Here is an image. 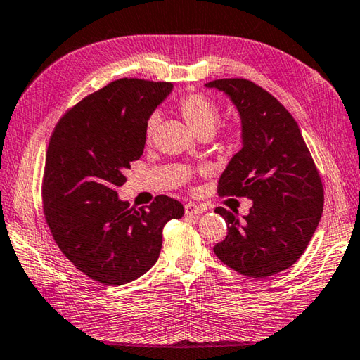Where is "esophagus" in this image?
Here are the masks:
<instances>
[{
	"instance_id": "34e87169",
	"label": "esophagus",
	"mask_w": 360,
	"mask_h": 360,
	"mask_svg": "<svg viewBox=\"0 0 360 360\" xmlns=\"http://www.w3.org/2000/svg\"><path fill=\"white\" fill-rule=\"evenodd\" d=\"M184 210H186V215H196V214H202L204 210H206V207L195 202H186Z\"/></svg>"
}]
</instances>
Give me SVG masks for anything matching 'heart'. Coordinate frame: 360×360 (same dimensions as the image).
Masks as SVG:
<instances>
[{"label": "heart", "mask_w": 360, "mask_h": 360, "mask_svg": "<svg viewBox=\"0 0 360 360\" xmlns=\"http://www.w3.org/2000/svg\"><path fill=\"white\" fill-rule=\"evenodd\" d=\"M176 110L178 114L184 118V122L188 124V128L198 136H210L214 132L215 126L220 120V108L212 100V98L206 96L198 91H192V94H186L179 98L178 104H176ZM158 126V117H151L146 123L145 137L148 142L153 139L154 129ZM237 128L236 126H224L221 129V137L224 140H234L237 137Z\"/></svg>", "instance_id": "heart-1"}]
</instances>
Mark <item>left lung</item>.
<instances>
[{
    "label": "left lung",
    "mask_w": 360,
    "mask_h": 360,
    "mask_svg": "<svg viewBox=\"0 0 360 360\" xmlns=\"http://www.w3.org/2000/svg\"><path fill=\"white\" fill-rule=\"evenodd\" d=\"M206 86L229 95L242 118L243 146L218 181V193L252 200L243 220L215 209L228 236L214 252L243 276H271L297 262L319 226L325 202L320 173L298 123L270 91L243 77Z\"/></svg>",
    "instance_id": "left-lung-1"
}]
</instances>
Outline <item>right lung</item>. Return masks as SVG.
I'll use <instances>...</instances> for the list:
<instances>
[{
	"label": "right lung",
	"instance_id": "1",
	"mask_svg": "<svg viewBox=\"0 0 360 360\" xmlns=\"http://www.w3.org/2000/svg\"><path fill=\"white\" fill-rule=\"evenodd\" d=\"M172 89V82L122 77L70 108L49 137L41 179L46 224L63 256L103 285L150 270L162 229L184 215L167 195L140 209L117 196L124 172L143 154L148 118Z\"/></svg>",
	"mask_w": 360,
	"mask_h": 360
}]
</instances>
